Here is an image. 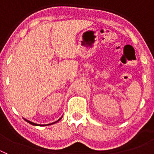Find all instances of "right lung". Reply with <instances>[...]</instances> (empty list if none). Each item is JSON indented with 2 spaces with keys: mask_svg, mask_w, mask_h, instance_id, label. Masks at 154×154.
Instances as JSON below:
<instances>
[{
  "mask_svg": "<svg viewBox=\"0 0 154 154\" xmlns=\"http://www.w3.org/2000/svg\"><path fill=\"white\" fill-rule=\"evenodd\" d=\"M62 116L61 118H59V119H58V120L57 121H55V122H53V123H48V124H38V123H33V122H31V121H29V120H28V119H25V121H27V122H28V123H30V124H31V125H33V126H49V125H51V124H54V123H58V121L60 120L61 119H62Z\"/></svg>",
  "mask_w": 154,
  "mask_h": 154,
  "instance_id": "obj_1",
  "label": "right lung"
}]
</instances>
